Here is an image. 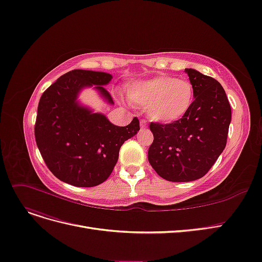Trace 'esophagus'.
<instances>
[{"label":"esophagus","mask_w":262,"mask_h":262,"mask_svg":"<svg viewBox=\"0 0 262 262\" xmlns=\"http://www.w3.org/2000/svg\"><path fill=\"white\" fill-rule=\"evenodd\" d=\"M141 129H146L147 128V121L145 119H141Z\"/></svg>","instance_id":"esophagus-1"}]
</instances>
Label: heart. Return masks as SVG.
I'll return each mask as SVG.
<instances>
[{
    "instance_id": "1",
    "label": "heart",
    "mask_w": 262,
    "mask_h": 262,
    "mask_svg": "<svg viewBox=\"0 0 262 262\" xmlns=\"http://www.w3.org/2000/svg\"><path fill=\"white\" fill-rule=\"evenodd\" d=\"M127 96L134 105L146 108L151 120L172 123L182 119L191 110L195 93L187 80L159 76L129 83Z\"/></svg>"
}]
</instances>
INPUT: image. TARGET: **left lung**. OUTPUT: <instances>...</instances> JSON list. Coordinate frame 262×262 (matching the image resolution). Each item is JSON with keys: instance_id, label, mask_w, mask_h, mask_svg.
<instances>
[{"instance_id": "obj_1", "label": "left lung", "mask_w": 262, "mask_h": 262, "mask_svg": "<svg viewBox=\"0 0 262 262\" xmlns=\"http://www.w3.org/2000/svg\"><path fill=\"white\" fill-rule=\"evenodd\" d=\"M194 88L189 112L172 123L150 122L154 141L148 161L157 174L171 182L203 178L227 145L231 106L217 80L195 69H185Z\"/></svg>"}]
</instances>
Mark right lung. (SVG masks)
Instances as JSON below:
<instances>
[{
	"mask_svg": "<svg viewBox=\"0 0 262 262\" xmlns=\"http://www.w3.org/2000/svg\"><path fill=\"white\" fill-rule=\"evenodd\" d=\"M111 80L110 74L75 69L58 78L40 98L35 142L45 165L62 182L91 187L106 181L121 145L140 130L137 117L125 127H117L104 115L93 114L76 102L81 89L95 84L114 103L103 86Z\"/></svg>",
	"mask_w": 262,
	"mask_h": 262,
	"instance_id": "1",
	"label": "right lung"
}]
</instances>
